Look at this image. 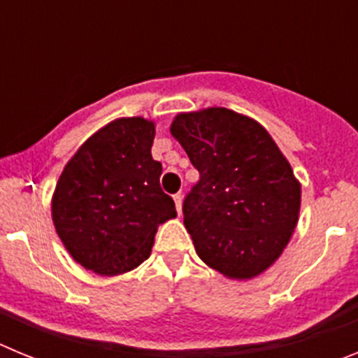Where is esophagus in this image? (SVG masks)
Returning <instances> with one entry per match:
<instances>
[{
  "instance_id": "esophagus-1",
  "label": "esophagus",
  "mask_w": 358,
  "mask_h": 358,
  "mask_svg": "<svg viewBox=\"0 0 358 358\" xmlns=\"http://www.w3.org/2000/svg\"><path fill=\"white\" fill-rule=\"evenodd\" d=\"M173 202H176L177 213L181 215V211H182V195H181V194H176V195H173Z\"/></svg>"
}]
</instances>
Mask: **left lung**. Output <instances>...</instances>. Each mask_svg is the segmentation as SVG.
Masks as SVG:
<instances>
[{
  "mask_svg": "<svg viewBox=\"0 0 358 358\" xmlns=\"http://www.w3.org/2000/svg\"><path fill=\"white\" fill-rule=\"evenodd\" d=\"M170 132L199 170L182 202L199 258L233 280H251L287 248L301 185L260 123L224 107L182 113Z\"/></svg>",
  "mask_w": 358,
  "mask_h": 358,
  "instance_id": "left-lung-1",
  "label": "left lung"
}]
</instances>
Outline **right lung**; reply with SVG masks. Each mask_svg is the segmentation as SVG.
<instances>
[{
    "label": "right lung",
    "mask_w": 358,
    "mask_h": 358,
    "mask_svg": "<svg viewBox=\"0 0 358 358\" xmlns=\"http://www.w3.org/2000/svg\"><path fill=\"white\" fill-rule=\"evenodd\" d=\"M154 122L107 123L62 170L52 199L55 231L73 260L102 276L132 271L150 256L157 226L177 217L152 159Z\"/></svg>",
    "instance_id": "obj_1"
}]
</instances>
